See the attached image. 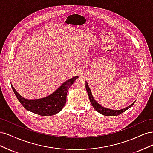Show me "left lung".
<instances>
[{
    "instance_id": "1",
    "label": "left lung",
    "mask_w": 153,
    "mask_h": 153,
    "mask_svg": "<svg viewBox=\"0 0 153 153\" xmlns=\"http://www.w3.org/2000/svg\"><path fill=\"white\" fill-rule=\"evenodd\" d=\"M85 88H86V90L87 91L88 95H89V97L91 103L92 104V106H93L94 108L97 111V112H98L100 114H102L103 115H107V116H116V115H118L119 114L123 113L124 112H125V111L127 110L128 108L131 107L134 104V103H135L134 102L131 105L128 106V107L121 109V110H115L106 108L103 107V106L100 105L99 103L96 102V100L94 99L93 96H92V92L91 91L90 88L89 87V85H88V84L87 82H85Z\"/></svg>"
}]
</instances>
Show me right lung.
Masks as SVG:
<instances>
[{"label":"right lung","mask_w":153,"mask_h":153,"mask_svg":"<svg viewBox=\"0 0 153 153\" xmlns=\"http://www.w3.org/2000/svg\"><path fill=\"white\" fill-rule=\"evenodd\" d=\"M78 76H74L64 82L53 93L45 98L36 100H27L18 93L11 85L14 93L24 107L30 111L42 116H49L59 113L66 103L67 92L73 83Z\"/></svg>","instance_id":"add662e5"}]
</instances>
